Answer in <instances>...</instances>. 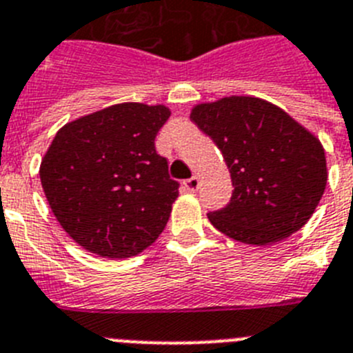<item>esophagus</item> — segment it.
Listing matches in <instances>:
<instances>
[{"label": "esophagus", "mask_w": 353, "mask_h": 353, "mask_svg": "<svg viewBox=\"0 0 353 353\" xmlns=\"http://www.w3.org/2000/svg\"><path fill=\"white\" fill-rule=\"evenodd\" d=\"M184 188L186 190H190V192H196V190H199V184H200V181H199V177L196 176H193V177H190V179H186L184 181Z\"/></svg>", "instance_id": "esophagus-1"}]
</instances>
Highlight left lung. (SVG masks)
Masks as SVG:
<instances>
[{"label": "left lung", "mask_w": 353, "mask_h": 353, "mask_svg": "<svg viewBox=\"0 0 353 353\" xmlns=\"http://www.w3.org/2000/svg\"><path fill=\"white\" fill-rule=\"evenodd\" d=\"M192 121L218 145L230 172V202L208 212L225 236L271 244L299 230L327 184L323 148L269 101L230 97L193 109Z\"/></svg>", "instance_id": "8db88e82"}]
</instances>
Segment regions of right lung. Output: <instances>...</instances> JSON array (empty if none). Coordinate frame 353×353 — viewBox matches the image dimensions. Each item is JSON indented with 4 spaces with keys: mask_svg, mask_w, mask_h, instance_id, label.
<instances>
[{
    "mask_svg": "<svg viewBox=\"0 0 353 353\" xmlns=\"http://www.w3.org/2000/svg\"><path fill=\"white\" fill-rule=\"evenodd\" d=\"M167 107L119 103L63 126L40 167L47 202L72 239L105 259L157 241L177 199L154 139Z\"/></svg>",
    "mask_w": 353,
    "mask_h": 353,
    "instance_id": "right-lung-1",
    "label": "right lung"
}]
</instances>
